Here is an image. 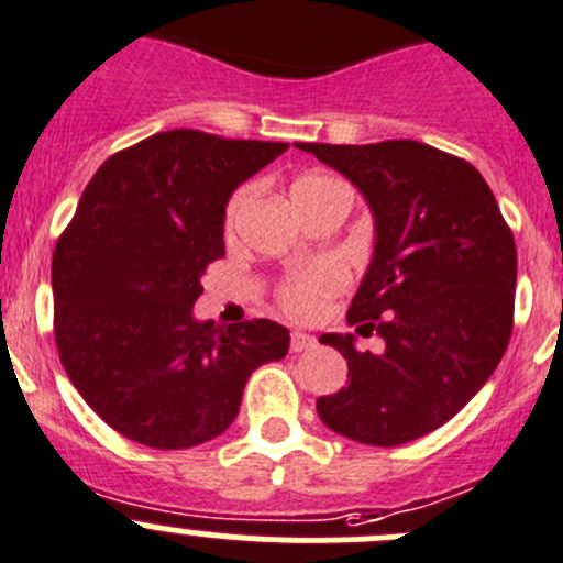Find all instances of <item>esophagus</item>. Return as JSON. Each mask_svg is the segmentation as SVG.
<instances>
[{"instance_id":"esophagus-1","label":"esophagus","mask_w":563,"mask_h":563,"mask_svg":"<svg viewBox=\"0 0 563 563\" xmlns=\"http://www.w3.org/2000/svg\"><path fill=\"white\" fill-rule=\"evenodd\" d=\"M310 349H316L313 334L294 329V332H291V351H297V354H299V351H310Z\"/></svg>"}]
</instances>
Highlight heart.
<instances>
[{
    "mask_svg": "<svg viewBox=\"0 0 563 563\" xmlns=\"http://www.w3.org/2000/svg\"><path fill=\"white\" fill-rule=\"evenodd\" d=\"M323 181H329V176H321V174L299 176V179L294 181L291 192L308 190V187L323 185ZM245 198H247V190H240L229 201V209H225V225H229V229L234 225V220H236V214H240ZM340 286H343V272H340L338 266L313 264V266H308V269L297 272V275H294L286 286H283L280 299H283V305H286L288 313H294L299 318H310L321 310L323 299L332 297Z\"/></svg>",
    "mask_w": 563,
    "mask_h": 563,
    "instance_id": "1",
    "label": "heart"
}]
</instances>
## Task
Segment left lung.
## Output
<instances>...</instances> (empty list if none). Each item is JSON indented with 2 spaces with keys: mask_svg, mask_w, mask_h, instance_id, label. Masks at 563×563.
I'll list each match as a JSON object with an SVG mask.
<instances>
[{
  "mask_svg": "<svg viewBox=\"0 0 563 563\" xmlns=\"http://www.w3.org/2000/svg\"><path fill=\"white\" fill-rule=\"evenodd\" d=\"M340 172L373 214V255L349 308L360 334L384 351H356L329 332L349 362L321 422L371 446H397L441 428L485 387L512 334L518 253L493 190L471 163L419 141L297 144Z\"/></svg>",
  "mask_w": 563,
  "mask_h": 563,
  "instance_id": "left-lung-1",
  "label": "left lung"
}]
</instances>
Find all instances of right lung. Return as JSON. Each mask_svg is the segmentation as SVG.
I'll use <instances>...</instances> for the list:
<instances>
[{
  "instance_id": "right-lung-1",
  "label": "right lung",
  "mask_w": 563,
  "mask_h": 563,
  "mask_svg": "<svg viewBox=\"0 0 563 563\" xmlns=\"http://www.w3.org/2000/svg\"><path fill=\"white\" fill-rule=\"evenodd\" d=\"M288 150L166 130L111 155L51 264L54 334L73 387L124 439L187 450L240 413L250 373L288 354L286 327L198 321L236 187Z\"/></svg>"
}]
</instances>
